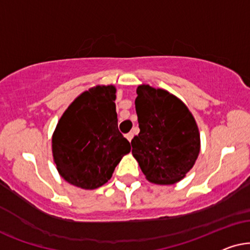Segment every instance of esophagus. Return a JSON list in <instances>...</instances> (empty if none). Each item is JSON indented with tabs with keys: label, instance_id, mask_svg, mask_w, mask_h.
<instances>
[{
	"label": "esophagus",
	"instance_id": "34e87169",
	"mask_svg": "<svg viewBox=\"0 0 250 250\" xmlns=\"http://www.w3.org/2000/svg\"><path fill=\"white\" fill-rule=\"evenodd\" d=\"M132 137H134V134H132V132H128V134H125V138H127L129 142H131Z\"/></svg>",
	"mask_w": 250,
	"mask_h": 250
}]
</instances>
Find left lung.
<instances>
[{
  "label": "left lung",
  "mask_w": 250,
  "mask_h": 250,
  "mask_svg": "<svg viewBox=\"0 0 250 250\" xmlns=\"http://www.w3.org/2000/svg\"><path fill=\"white\" fill-rule=\"evenodd\" d=\"M135 101L139 131L132 155L149 182L169 185L181 181L200 152L198 125L184 103L162 89L139 85Z\"/></svg>",
  "instance_id": "obj_1"
}]
</instances>
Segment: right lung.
Segmentation results:
<instances>
[{
	"label": "right lung",
	"instance_id": "add662e5",
	"mask_svg": "<svg viewBox=\"0 0 250 250\" xmlns=\"http://www.w3.org/2000/svg\"><path fill=\"white\" fill-rule=\"evenodd\" d=\"M115 88L98 85L80 95L59 120L52 153L59 174L85 189L104 185L130 144L118 128Z\"/></svg>",
	"mask_w": 250,
	"mask_h": 250
}]
</instances>
